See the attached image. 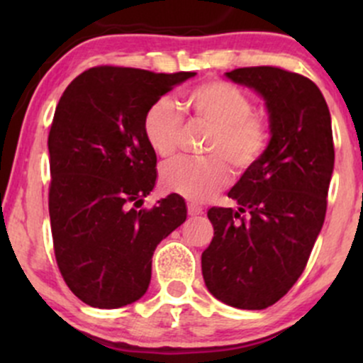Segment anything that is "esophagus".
<instances>
[{
    "label": "esophagus",
    "instance_id": "esophagus-1",
    "mask_svg": "<svg viewBox=\"0 0 363 363\" xmlns=\"http://www.w3.org/2000/svg\"><path fill=\"white\" fill-rule=\"evenodd\" d=\"M187 213H189L191 216L201 215L203 213V208L198 206V205H194V203H189V205H187Z\"/></svg>",
    "mask_w": 363,
    "mask_h": 363
}]
</instances>
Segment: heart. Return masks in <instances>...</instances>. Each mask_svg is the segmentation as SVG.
<instances>
[{
	"mask_svg": "<svg viewBox=\"0 0 363 363\" xmlns=\"http://www.w3.org/2000/svg\"><path fill=\"white\" fill-rule=\"evenodd\" d=\"M184 106L198 123L213 129L208 141L206 160L177 158L162 167L160 181L169 193L205 201L230 181V169L244 170L259 160L268 147L269 129L261 116L252 114V102L242 90L222 80H210L184 95ZM182 114L169 97L158 99L148 107L143 133L150 148L158 157H170L177 150Z\"/></svg>",
	"mask_w": 363,
	"mask_h": 363,
	"instance_id": "1",
	"label": "heart"
}]
</instances>
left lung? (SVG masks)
I'll return each mask as SVG.
<instances>
[{
	"label": "left lung",
	"mask_w": 363,
	"mask_h": 363,
	"mask_svg": "<svg viewBox=\"0 0 363 363\" xmlns=\"http://www.w3.org/2000/svg\"><path fill=\"white\" fill-rule=\"evenodd\" d=\"M227 78L261 95L269 141L228 191L237 210H208L215 232L201 272L215 298L261 311L298 280L323 228L335 167L331 116L318 85L302 74L256 66Z\"/></svg>",
	"instance_id": "8db88e82"
}]
</instances>
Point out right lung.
<instances>
[{
  "mask_svg": "<svg viewBox=\"0 0 363 363\" xmlns=\"http://www.w3.org/2000/svg\"><path fill=\"white\" fill-rule=\"evenodd\" d=\"M194 74L99 66L61 95L48 140L49 216L60 272L86 306L118 309L143 297L157 245L184 223L179 194L134 206L157 182L145 114Z\"/></svg>",
  "mask_w": 363,
  "mask_h": 363,
  "instance_id": "1",
  "label": "right lung"
}]
</instances>
